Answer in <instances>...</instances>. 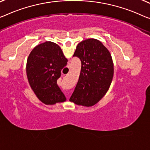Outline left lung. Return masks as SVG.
<instances>
[{"label": "left lung", "instance_id": "1", "mask_svg": "<svg viewBox=\"0 0 150 150\" xmlns=\"http://www.w3.org/2000/svg\"><path fill=\"white\" fill-rule=\"evenodd\" d=\"M73 56L80 58L82 66L70 100L91 107L105 95L112 82L114 66L111 55L100 41L88 39L78 43Z\"/></svg>", "mask_w": 150, "mask_h": 150}]
</instances>
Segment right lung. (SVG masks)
I'll return each mask as SVG.
<instances>
[{
	"label": "right lung",
	"instance_id": "right-lung-1",
	"mask_svg": "<svg viewBox=\"0 0 150 150\" xmlns=\"http://www.w3.org/2000/svg\"><path fill=\"white\" fill-rule=\"evenodd\" d=\"M67 62L59 46L52 41L38 45L29 55L26 65L27 79L37 97L44 104L52 105L66 100L57 80Z\"/></svg>",
	"mask_w": 150,
	"mask_h": 150
}]
</instances>
